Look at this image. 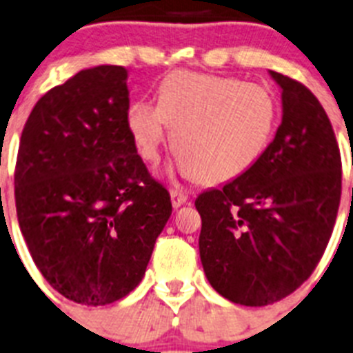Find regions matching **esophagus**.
I'll use <instances>...</instances> for the list:
<instances>
[{
	"label": "esophagus",
	"mask_w": 353,
	"mask_h": 353,
	"mask_svg": "<svg viewBox=\"0 0 353 353\" xmlns=\"http://www.w3.org/2000/svg\"><path fill=\"white\" fill-rule=\"evenodd\" d=\"M170 201L174 208H179V206H183L188 201V195L181 190H170Z\"/></svg>",
	"instance_id": "esophagus-1"
}]
</instances>
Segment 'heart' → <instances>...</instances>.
I'll use <instances>...</instances> for the list:
<instances>
[{"label": "heart", "instance_id": "1", "mask_svg": "<svg viewBox=\"0 0 353 353\" xmlns=\"http://www.w3.org/2000/svg\"><path fill=\"white\" fill-rule=\"evenodd\" d=\"M278 105L271 91L232 77L176 71L159 90V102L138 100L127 127L145 161L159 158L174 131L176 168L204 183L230 181L259 161L274 132Z\"/></svg>", "mask_w": 353, "mask_h": 353}]
</instances>
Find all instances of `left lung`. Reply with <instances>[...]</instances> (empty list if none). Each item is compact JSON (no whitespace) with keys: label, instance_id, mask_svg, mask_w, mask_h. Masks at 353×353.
I'll use <instances>...</instances> for the list:
<instances>
[{"label":"left lung","instance_id":"8db88e82","mask_svg":"<svg viewBox=\"0 0 353 353\" xmlns=\"http://www.w3.org/2000/svg\"><path fill=\"white\" fill-rule=\"evenodd\" d=\"M269 75L282 91L274 140L250 170L195 199L204 274L245 307L282 300L312 274L341 201V154L327 112L303 84Z\"/></svg>","mask_w":353,"mask_h":353}]
</instances>
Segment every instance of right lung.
<instances>
[{
	"label": "right lung",
	"mask_w": 353,
	"mask_h": 353,
	"mask_svg": "<svg viewBox=\"0 0 353 353\" xmlns=\"http://www.w3.org/2000/svg\"><path fill=\"white\" fill-rule=\"evenodd\" d=\"M127 109L125 68H88L41 97L21 134V233L46 282L82 305L112 303L141 282L172 213Z\"/></svg>",
	"instance_id": "obj_1"
}]
</instances>
